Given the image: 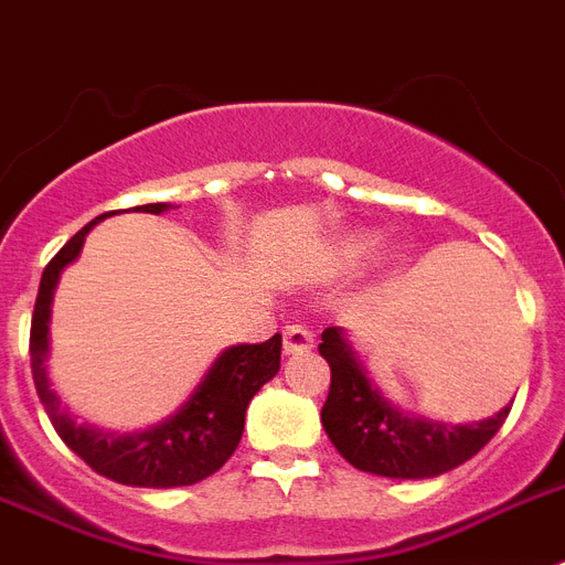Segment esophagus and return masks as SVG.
Segmentation results:
<instances>
[{
  "mask_svg": "<svg viewBox=\"0 0 565 565\" xmlns=\"http://www.w3.org/2000/svg\"><path fill=\"white\" fill-rule=\"evenodd\" d=\"M284 353L298 355V353H310L316 348V335L312 330H307L305 324H290L284 327Z\"/></svg>",
  "mask_w": 565,
  "mask_h": 565,
  "instance_id": "34e87169",
  "label": "esophagus"
}]
</instances>
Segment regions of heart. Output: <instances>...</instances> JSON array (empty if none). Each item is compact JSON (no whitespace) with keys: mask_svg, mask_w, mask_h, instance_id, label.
Wrapping results in <instances>:
<instances>
[{"mask_svg":"<svg viewBox=\"0 0 565 565\" xmlns=\"http://www.w3.org/2000/svg\"><path fill=\"white\" fill-rule=\"evenodd\" d=\"M379 249V238H373V235H353V238H348L344 244H341L339 255L341 260H348V264H362V260L373 258Z\"/></svg>","mask_w":565,"mask_h":565,"instance_id":"1","label":"heart"}]
</instances>
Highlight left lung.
<instances>
[{
	"label": "left lung",
	"mask_w": 565,
	"mask_h": 565,
	"mask_svg": "<svg viewBox=\"0 0 565 565\" xmlns=\"http://www.w3.org/2000/svg\"><path fill=\"white\" fill-rule=\"evenodd\" d=\"M319 353L330 364V393L321 407V425L350 466L376 477L430 480L454 471L486 448L511 411L505 405L494 416L468 425L425 419L387 399L364 367L362 355L355 353L348 330L327 327Z\"/></svg>",
	"instance_id": "8db88e82"
}]
</instances>
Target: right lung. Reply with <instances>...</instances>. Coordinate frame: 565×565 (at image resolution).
Masks as SVG:
<instances>
[{
	"label": "right lung",
	"instance_id": "add662e5",
	"mask_svg": "<svg viewBox=\"0 0 565 565\" xmlns=\"http://www.w3.org/2000/svg\"><path fill=\"white\" fill-rule=\"evenodd\" d=\"M135 210L160 215L172 210V203H146ZM108 215L114 212L85 224L42 273L31 321L33 385L60 439L97 473L120 486L137 488L194 486L215 473L238 448L246 407L281 367V335L275 333L260 344L226 348L212 362L210 371L203 373L189 399L151 428L120 434V430L97 428L92 422H79L56 396L45 364L51 355V305L63 269L79 258L85 235Z\"/></svg>",
	"mask_w": 565,
	"mask_h": 565
}]
</instances>
